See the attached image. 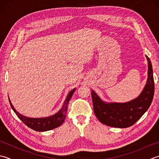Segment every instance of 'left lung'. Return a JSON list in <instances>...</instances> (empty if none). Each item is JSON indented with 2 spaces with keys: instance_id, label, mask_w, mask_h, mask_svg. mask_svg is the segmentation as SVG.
<instances>
[{
  "instance_id": "1",
  "label": "left lung",
  "mask_w": 159,
  "mask_h": 159,
  "mask_svg": "<svg viewBox=\"0 0 159 159\" xmlns=\"http://www.w3.org/2000/svg\"><path fill=\"white\" fill-rule=\"evenodd\" d=\"M148 60V79L143 89L138 97L125 102H108L102 101L92 90L93 107L96 116L107 126L126 128L134 125L148 110L153 100L154 82L153 70L150 58Z\"/></svg>"
}]
</instances>
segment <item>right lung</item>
<instances>
[{"label":"right lung","instance_id":"obj_1","mask_svg":"<svg viewBox=\"0 0 159 159\" xmlns=\"http://www.w3.org/2000/svg\"><path fill=\"white\" fill-rule=\"evenodd\" d=\"M76 88L71 89V91L68 93L66 98L64 101V103L62 106L61 109L58 112L48 117H43V118H30L23 116V114H20L18 111L16 110V109L12 105L10 99L9 98V101L10 103L12 110H14L17 116L25 124V125L29 127L30 128L32 129L37 132H45L48 130H51L53 129L57 128V127L61 126L63 123L64 120L66 117V114L67 111V106L69 103L70 98L72 96L73 94L75 92Z\"/></svg>","mask_w":159,"mask_h":159}]
</instances>
